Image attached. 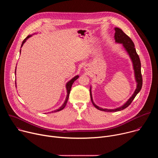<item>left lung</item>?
<instances>
[{"label":"left lung","mask_w":158,"mask_h":158,"mask_svg":"<svg viewBox=\"0 0 158 158\" xmlns=\"http://www.w3.org/2000/svg\"><path fill=\"white\" fill-rule=\"evenodd\" d=\"M115 34H114V39L115 42L118 44H122L124 49L126 50L127 53L128 54L133 65V69L134 72V77L135 79H136V89H135V91L133 93V94L131 96V97L127 101L126 103H124L122 106L119 107L116 109H103L98 106H97L93 101V96H92V92H91V86L90 87V96H91V99L92 101L93 104L94 106L102 111L105 112H116L119 111L121 110L124 109L127 107H128L134 98L136 96V95L139 93V92L141 91L142 85H143V79H142V75H141V61L139 57V56L138 55L136 49L134 48V44L131 38L127 35L121 29L118 27H115Z\"/></svg>","instance_id":"8db88e82"}]
</instances>
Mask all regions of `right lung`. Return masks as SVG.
I'll return each mask as SVG.
<instances>
[{
    "mask_svg": "<svg viewBox=\"0 0 158 158\" xmlns=\"http://www.w3.org/2000/svg\"><path fill=\"white\" fill-rule=\"evenodd\" d=\"M36 34V33H34V34H32V35H29L23 40V42H22V45H21V48H22V46H23L24 44L26 42V40H27L30 37H31L32 35H34V34ZM20 52H21V49L20 50ZM15 74H16V69H15ZM78 78H79V76L77 75V76H76L75 77H74L73 79H71L69 81H68V82H67L66 83L65 87H66V90H67V96H66L64 104H63L59 109H56V110H55L52 111V112H56L60 111V110H62V109L65 107V106H66V104H67V101H68V99H69V94H70V91H71V89L72 85L73 84L74 82L76 79H77ZM16 86H17V85H16V81H15V87H16Z\"/></svg>",
    "mask_w": 158,
    "mask_h": 158,
    "instance_id": "1",
    "label": "right lung"
}]
</instances>
